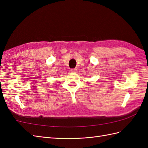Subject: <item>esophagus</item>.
I'll list each match as a JSON object with an SVG mask.
<instances>
[{
	"label": "esophagus",
	"instance_id": "1",
	"mask_svg": "<svg viewBox=\"0 0 148 148\" xmlns=\"http://www.w3.org/2000/svg\"><path fill=\"white\" fill-rule=\"evenodd\" d=\"M77 70L76 69H72L70 70V71L71 73H76V72H77Z\"/></svg>",
	"mask_w": 148,
	"mask_h": 148
}]
</instances>
